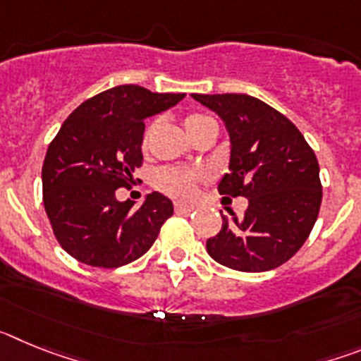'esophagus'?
Returning a JSON list of instances; mask_svg holds the SVG:
<instances>
[{"label": "esophagus", "mask_w": 361, "mask_h": 361, "mask_svg": "<svg viewBox=\"0 0 361 361\" xmlns=\"http://www.w3.org/2000/svg\"><path fill=\"white\" fill-rule=\"evenodd\" d=\"M193 212V206H186V204L175 202V213H180V215H186V213Z\"/></svg>", "instance_id": "34e87169"}]
</instances>
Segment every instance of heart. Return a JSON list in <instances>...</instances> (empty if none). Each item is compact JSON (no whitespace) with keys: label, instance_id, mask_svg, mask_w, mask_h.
<instances>
[{"label":"heart","instance_id":"b5f03b06","mask_svg":"<svg viewBox=\"0 0 361 361\" xmlns=\"http://www.w3.org/2000/svg\"><path fill=\"white\" fill-rule=\"evenodd\" d=\"M213 121L212 117L202 116V114H190L184 119V126H186L188 135L193 137V133L199 132L204 124H208ZM157 128V121H153L148 128L145 130L142 135V148H148V142L152 139L153 132ZM204 180V175L199 171H188V170H178V168H162L155 173V188L166 195L173 197L178 200H191L197 195L199 184Z\"/></svg>","mask_w":361,"mask_h":361}]
</instances>
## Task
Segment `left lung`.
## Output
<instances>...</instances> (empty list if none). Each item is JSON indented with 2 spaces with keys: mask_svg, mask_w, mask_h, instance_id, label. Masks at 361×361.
<instances>
[{
  "mask_svg": "<svg viewBox=\"0 0 361 361\" xmlns=\"http://www.w3.org/2000/svg\"><path fill=\"white\" fill-rule=\"evenodd\" d=\"M224 121L231 142L229 173L219 193L245 197L242 216L222 215V229L206 250L219 264L245 273L288 262L304 245L322 204L320 168L295 124L245 94H191Z\"/></svg>",
  "mask_w": 361,
  "mask_h": 361,
  "instance_id": "1",
  "label": "left lung"
}]
</instances>
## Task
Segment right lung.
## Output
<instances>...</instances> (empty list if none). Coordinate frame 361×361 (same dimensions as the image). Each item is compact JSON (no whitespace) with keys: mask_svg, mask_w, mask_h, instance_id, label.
Returning a JSON list of instances; mask_svg holds the SVG:
<instances>
[{"mask_svg":"<svg viewBox=\"0 0 361 361\" xmlns=\"http://www.w3.org/2000/svg\"><path fill=\"white\" fill-rule=\"evenodd\" d=\"M184 94H157L137 85L114 86L68 116L43 162V204L54 235L75 260L114 269L146 253L173 215L153 191L141 208L119 202L142 164L145 119L175 106Z\"/></svg>","mask_w":361,"mask_h":361,"instance_id":"1","label":"right lung"}]
</instances>
